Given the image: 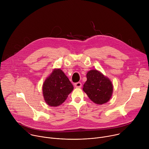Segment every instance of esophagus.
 <instances>
[{"label": "esophagus", "mask_w": 149, "mask_h": 149, "mask_svg": "<svg viewBox=\"0 0 149 149\" xmlns=\"http://www.w3.org/2000/svg\"><path fill=\"white\" fill-rule=\"evenodd\" d=\"M74 86L76 88H80L82 86V84L80 82H76L74 84Z\"/></svg>", "instance_id": "obj_1"}]
</instances>
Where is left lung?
Masks as SVG:
<instances>
[{"instance_id": "obj_1", "label": "left lung", "mask_w": 149, "mask_h": 149, "mask_svg": "<svg viewBox=\"0 0 149 149\" xmlns=\"http://www.w3.org/2000/svg\"><path fill=\"white\" fill-rule=\"evenodd\" d=\"M87 81L83 91L90 99L98 104L108 102L113 93V87L110 80L97 70H91L87 74Z\"/></svg>"}]
</instances>
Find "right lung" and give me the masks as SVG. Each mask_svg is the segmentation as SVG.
<instances>
[{
    "instance_id": "right-lung-1",
    "label": "right lung",
    "mask_w": 149,
    "mask_h": 149,
    "mask_svg": "<svg viewBox=\"0 0 149 149\" xmlns=\"http://www.w3.org/2000/svg\"><path fill=\"white\" fill-rule=\"evenodd\" d=\"M42 88L45 102L52 107L62 104L74 89L68 77L60 69L53 71L45 81Z\"/></svg>"
}]
</instances>
